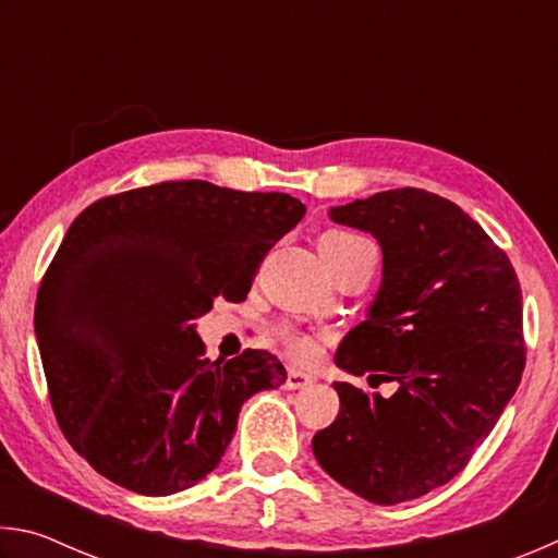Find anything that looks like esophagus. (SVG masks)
I'll list each match as a JSON object with an SVG mask.
<instances>
[{"instance_id": "obj_1", "label": "esophagus", "mask_w": 558, "mask_h": 558, "mask_svg": "<svg viewBox=\"0 0 558 558\" xmlns=\"http://www.w3.org/2000/svg\"><path fill=\"white\" fill-rule=\"evenodd\" d=\"M315 384V376L300 369H288V379H286V389L295 391V389H307V386Z\"/></svg>"}]
</instances>
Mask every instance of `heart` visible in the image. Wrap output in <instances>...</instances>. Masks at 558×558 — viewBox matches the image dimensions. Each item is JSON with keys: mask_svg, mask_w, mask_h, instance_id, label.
<instances>
[{"mask_svg": "<svg viewBox=\"0 0 558 558\" xmlns=\"http://www.w3.org/2000/svg\"><path fill=\"white\" fill-rule=\"evenodd\" d=\"M356 235L344 233V231H329L327 235H323V241H354ZM282 342H286L288 352L300 359V362H313L317 356V342L315 337H310L305 332H295V329H286L282 332Z\"/></svg>", "mask_w": 558, "mask_h": 558, "instance_id": "heart-1", "label": "heart"}]
</instances>
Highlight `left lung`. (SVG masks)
<instances>
[{
  "label": "left lung",
  "instance_id": "left-lung-1",
  "mask_svg": "<svg viewBox=\"0 0 558 558\" xmlns=\"http://www.w3.org/2000/svg\"><path fill=\"white\" fill-rule=\"evenodd\" d=\"M329 219L372 233L384 256L381 286L335 364L399 389L384 399L335 381L339 413L313 452L354 495L409 502L468 465L522 381V290L483 226L426 189L332 206Z\"/></svg>",
  "mask_w": 558,
  "mask_h": 558
}]
</instances>
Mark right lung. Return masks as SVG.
<instances>
[{
  "instance_id": "obj_1",
  "label": "right lung",
  "mask_w": 558,
  "mask_h": 558,
  "mask_svg": "<svg viewBox=\"0 0 558 558\" xmlns=\"http://www.w3.org/2000/svg\"><path fill=\"white\" fill-rule=\"evenodd\" d=\"M305 204L280 192L162 182L90 204L41 280L34 332L56 421L102 477L137 495L194 487L219 465L241 405L288 379L278 356L204 359L196 323L245 300Z\"/></svg>"
}]
</instances>
